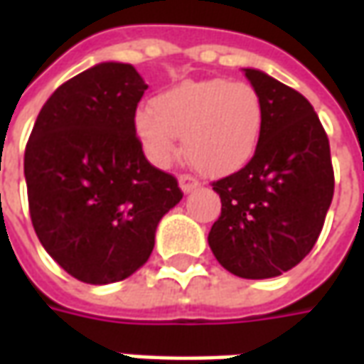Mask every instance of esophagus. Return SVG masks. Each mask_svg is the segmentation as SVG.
Returning <instances> with one entry per match:
<instances>
[{
	"label": "esophagus",
	"mask_w": 364,
	"mask_h": 364,
	"mask_svg": "<svg viewBox=\"0 0 364 364\" xmlns=\"http://www.w3.org/2000/svg\"><path fill=\"white\" fill-rule=\"evenodd\" d=\"M201 183L199 179H195L193 175H179V187L183 189V193H191L199 187Z\"/></svg>",
	"instance_id": "esophagus-1"
}]
</instances>
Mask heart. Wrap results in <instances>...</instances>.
<instances>
[{
	"label": "heart",
	"mask_w": 364,
	"mask_h": 364,
	"mask_svg": "<svg viewBox=\"0 0 364 364\" xmlns=\"http://www.w3.org/2000/svg\"><path fill=\"white\" fill-rule=\"evenodd\" d=\"M149 107L135 113V135L155 167L171 165L181 135L183 151L199 171H239L253 159L263 137L265 105L247 81H185L155 95Z\"/></svg>",
	"instance_id": "b5f03b06"
}]
</instances>
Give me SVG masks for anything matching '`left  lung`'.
<instances>
[{"instance_id": "left-lung-1", "label": "left lung", "mask_w": 364, "mask_h": 364, "mask_svg": "<svg viewBox=\"0 0 364 364\" xmlns=\"http://www.w3.org/2000/svg\"><path fill=\"white\" fill-rule=\"evenodd\" d=\"M265 105L255 157L213 183L221 217L209 231L217 261L243 279H271L299 265L317 243L335 191L328 137L299 91L245 69Z\"/></svg>"}]
</instances>
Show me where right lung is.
<instances>
[{
    "instance_id": "1",
    "label": "right lung",
    "mask_w": 364,
    "mask_h": 364,
    "mask_svg": "<svg viewBox=\"0 0 364 364\" xmlns=\"http://www.w3.org/2000/svg\"><path fill=\"white\" fill-rule=\"evenodd\" d=\"M145 89L129 63H99L53 91L27 141L33 229L53 261L89 285L123 281L145 265L161 217L183 199L135 135Z\"/></svg>"
}]
</instances>
